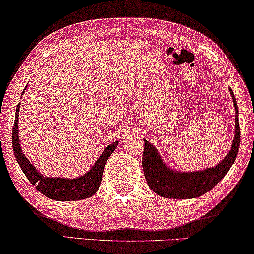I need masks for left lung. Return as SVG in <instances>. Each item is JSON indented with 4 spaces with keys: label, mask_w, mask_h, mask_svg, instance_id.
<instances>
[{
    "label": "left lung",
    "mask_w": 254,
    "mask_h": 254,
    "mask_svg": "<svg viewBox=\"0 0 254 254\" xmlns=\"http://www.w3.org/2000/svg\"><path fill=\"white\" fill-rule=\"evenodd\" d=\"M234 105L236 110L235 119V136L232 144V149L219 165L209 169L195 171V173H177L173 171L163 163L158 151L153 145L144 139V153L142 158L143 170L147 184L154 193L167 198H193L212 190L219 183L229 168L235 161L240 149V124L237 116V104L233 91L229 88Z\"/></svg>",
    "instance_id": "1"
}]
</instances>
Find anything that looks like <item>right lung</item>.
<instances>
[{
	"label": "right lung",
	"mask_w": 254,
	"mask_h": 254,
	"mask_svg": "<svg viewBox=\"0 0 254 254\" xmlns=\"http://www.w3.org/2000/svg\"><path fill=\"white\" fill-rule=\"evenodd\" d=\"M23 93H25V89L22 91V94ZM19 107H20V103L18 104L17 111H15L14 125L12 128V147L15 159H17L19 166H20L23 174L26 175V177L28 178V181L35 185L42 194L56 201H78L94 195L99 190L101 181H102L105 162L118 145V142H114L110 145H108L92 169L81 177L76 179L46 178L38 173L36 168L29 162V160L21 152L18 136Z\"/></svg>",
	"instance_id": "obj_1"
}]
</instances>
